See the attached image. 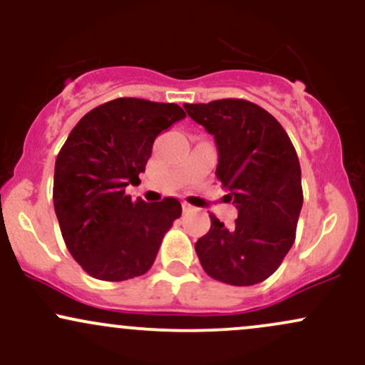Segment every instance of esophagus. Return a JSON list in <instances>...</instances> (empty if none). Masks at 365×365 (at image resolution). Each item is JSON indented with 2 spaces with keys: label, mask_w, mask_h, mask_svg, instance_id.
<instances>
[{
  "label": "esophagus",
  "mask_w": 365,
  "mask_h": 365,
  "mask_svg": "<svg viewBox=\"0 0 365 365\" xmlns=\"http://www.w3.org/2000/svg\"><path fill=\"white\" fill-rule=\"evenodd\" d=\"M182 207H183V212H190V211H194V206H190V204H187V202H183V204H182Z\"/></svg>",
  "instance_id": "1"
}]
</instances>
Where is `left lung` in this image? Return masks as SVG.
<instances>
[{
    "mask_svg": "<svg viewBox=\"0 0 365 365\" xmlns=\"http://www.w3.org/2000/svg\"><path fill=\"white\" fill-rule=\"evenodd\" d=\"M183 108L215 137L216 177L238 209L232 226L211 215V228L195 242L200 266L217 282L261 283L295 242L304 202L295 148L279 121L250 101L220 99Z\"/></svg>",
    "mask_w": 365,
    "mask_h": 365,
    "instance_id": "8db88e82",
    "label": "left lung"
}]
</instances>
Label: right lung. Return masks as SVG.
I'll list each match as a JSON object with an SVG mask.
<instances>
[{"mask_svg": "<svg viewBox=\"0 0 365 365\" xmlns=\"http://www.w3.org/2000/svg\"><path fill=\"white\" fill-rule=\"evenodd\" d=\"M185 118L173 103L118 98L75 125L54 165L53 202L66 249L92 278L125 282L148 273L182 204L125 194L140 183L153 144Z\"/></svg>", "mask_w": 365, "mask_h": 365, "instance_id": "right-lung-1", "label": "right lung"}]
</instances>
